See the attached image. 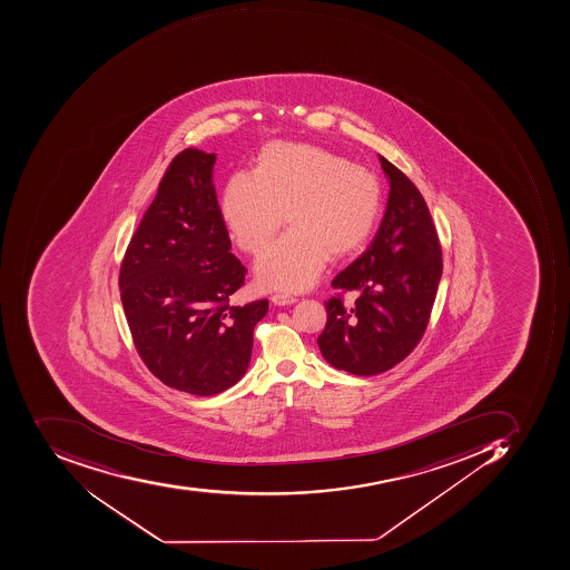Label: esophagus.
Wrapping results in <instances>:
<instances>
[{"label":"esophagus","mask_w":570,"mask_h":570,"mask_svg":"<svg viewBox=\"0 0 570 570\" xmlns=\"http://www.w3.org/2000/svg\"><path fill=\"white\" fill-rule=\"evenodd\" d=\"M271 299L274 305L279 306L293 305V303L298 302V298H294L291 294L284 293L272 294Z\"/></svg>","instance_id":"obj_1"}]
</instances>
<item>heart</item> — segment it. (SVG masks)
I'll list each match as a JSON object with an SVG mask.
<instances>
[{"instance_id": "1", "label": "heart", "mask_w": 570, "mask_h": 570, "mask_svg": "<svg viewBox=\"0 0 570 570\" xmlns=\"http://www.w3.org/2000/svg\"><path fill=\"white\" fill-rule=\"evenodd\" d=\"M382 191L370 169L322 147L276 141L258 154L254 173L227 179L220 213L233 242L258 255L264 287L303 291L322 276L328 257L343 258L365 245L375 229Z\"/></svg>"}]
</instances>
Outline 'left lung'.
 I'll return each mask as SVG.
<instances>
[{"instance_id": "left-lung-1", "label": "left lung", "mask_w": 570, "mask_h": 570, "mask_svg": "<svg viewBox=\"0 0 570 570\" xmlns=\"http://www.w3.org/2000/svg\"><path fill=\"white\" fill-rule=\"evenodd\" d=\"M391 181L387 210L372 245L332 281L327 324L318 335L335 368L370 376L410 356L429 327L442 277V246L429 207L414 183L380 156ZM358 293L353 306L342 294Z\"/></svg>"}]
</instances>
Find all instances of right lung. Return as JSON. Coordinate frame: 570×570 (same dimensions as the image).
<instances>
[{
	"instance_id": "1",
	"label": "right lung",
	"mask_w": 570,
	"mask_h": 570,
	"mask_svg": "<svg viewBox=\"0 0 570 570\" xmlns=\"http://www.w3.org/2000/svg\"><path fill=\"white\" fill-rule=\"evenodd\" d=\"M216 154L181 150L135 229L121 267L119 296L138 356L178 391L214 395L248 368L254 328L268 299L229 303L246 268L217 204Z\"/></svg>"
}]
</instances>
